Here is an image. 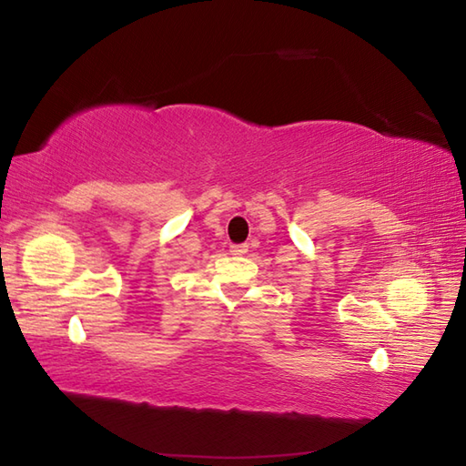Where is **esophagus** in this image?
I'll list each match as a JSON object with an SVG mask.
<instances>
[{
    "label": "esophagus",
    "mask_w": 466,
    "mask_h": 466,
    "mask_svg": "<svg viewBox=\"0 0 466 466\" xmlns=\"http://www.w3.org/2000/svg\"><path fill=\"white\" fill-rule=\"evenodd\" d=\"M229 250H231V255H245L247 250H248V245H247V243H241V245H231V247H229Z\"/></svg>",
    "instance_id": "34e87169"
}]
</instances>
